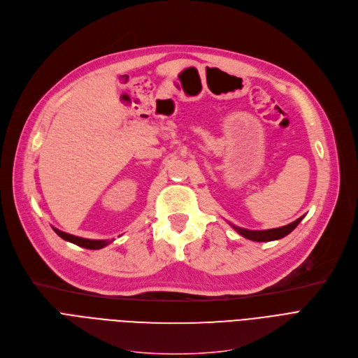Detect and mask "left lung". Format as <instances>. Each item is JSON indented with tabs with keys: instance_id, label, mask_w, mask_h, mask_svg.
Instances as JSON below:
<instances>
[{
	"instance_id": "1",
	"label": "left lung",
	"mask_w": 358,
	"mask_h": 358,
	"mask_svg": "<svg viewBox=\"0 0 358 358\" xmlns=\"http://www.w3.org/2000/svg\"><path fill=\"white\" fill-rule=\"evenodd\" d=\"M303 216H305V214H303ZM303 216L299 217L298 220L287 224V226H282V227H278V229H269V230H248V229H243V227H237L234 224H231V227L241 236L246 237V239H249V241H253V242H272V241L282 239V237L289 234L301 223Z\"/></svg>"
}]
</instances>
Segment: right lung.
Instances as JSON below:
<instances>
[{"instance_id": "right-lung-1", "label": "right lung", "mask_w": 358, "mask_h": 358, "mask_svg": "<svg viewBox=\"0 0 358 358\" xmlns=\"http://www.w3.org/2000/svg\"><path fill=\"white\" fill-rule=\"evenodd\" d=\"M53 230L62 237V239L70 242V243H75L80 248H85V249H92V250H96V249H102L105 246H108L109 243H112V241H92V239H83V237H78V236H73V234H69V233H64L56 227H53Z\"/></svg>"}]
</instances>
